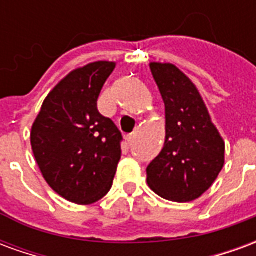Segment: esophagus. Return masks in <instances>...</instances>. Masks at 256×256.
Returning a JSON list of instances; mask_svg holds the SVG:
<instances>
[{"mask_svg": "<svg viewBox=\"0 0 256 256\" xmlns=\"http://www.w3.org/2000/svg\"><path fill=\"white\" fill-rule=\"evenodd\" d=\"M134 138H136V136H134V134H128V136H126V142H128V145L133 144Z\"/></svg>", "mask_w": 256, "mask_h": 256, "instance_id": "obj_1", "label": "esophagus"}]
</instances>
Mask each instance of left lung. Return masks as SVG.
I'll list each match as a JSON object with an SVG mask.
<instances>
[{
	"label": "left lung",
	"mask_w": 256,
	"mask_h": 256,
	"mask_svg": "<svg viewBox=\"0 0 256 256\" xmlns=\"http://www.w3.org/2000/svg\"><path fill=\"white\" fill-rule=\"evenodd\" d=\"M150 72L166 108V140L146 167V182L160 198L196 200L225 164V141L211 120L198 88L170 63H150Z\"/></svg>",
	"instance_id": "left-lung-1"
}]
</instances>
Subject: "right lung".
Segmentation results:
<instances>
[{
    "mask_svg": "<svg viewBox=\"0 0 256 256\" xmlns=\"http://www.w3.org/2000/svg\"><path fill=\"white\" fill-rule=\"evenodd\" d=\"M114 62L68 74L46 96L31 128V148L48 185L68 202L96 203L110 192L120 160L122 134L97 110Z\"/></svg>",
    "mask_w": 256,
    "mask_h": 256,
    "instance_id": "add662e5",
    "label": "right lung"
}]
</instances>
